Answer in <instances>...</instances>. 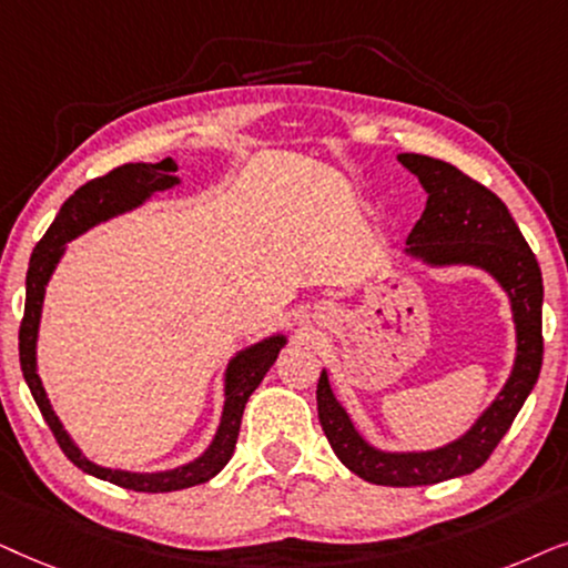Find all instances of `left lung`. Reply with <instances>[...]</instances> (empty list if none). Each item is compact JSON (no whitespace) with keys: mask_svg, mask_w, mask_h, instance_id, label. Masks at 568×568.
I'll return each instance as SVG.
<instances>
[{"mask_svg":"<svg viewBox=\"0 0 568 568\" xmlns=\"http://www.w3.org/2000/svg\"><path fill=\"white\" fill-rule=\"evenodd\" d=\"M397 161L418 176L428 194L426 210L407 236L403 254L430 270L473 267L494 277L509 298L517 337L509 379L498 395L463 436L436 449L392 452L374 447L355 428L332 392L327 368H322L316 410L339 463L376 486L405 488L470 475L509 430L542 366V275L509 210L490 189L436 158L399 153Z\"/></svg>","mask_w":568,"mask_h":568,"instance_id":"left-lung-1","label":"left lung"}]
</instances>
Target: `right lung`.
Masks as SVG:
<instances>
[{
  "instance_id": "obj_1",
  "label": "right lung",
  "mask_w": 568,
  "mask_h": 568,
  "mask_svg": "<svg viewBox=\"0 0 568 568\" xmlns=\"http://www.w3.org/2000/svg\"><path fill=\"white\" fill-rule=\"evenodd\" d=\"M179 165L171 158H163L161 163H126L105 173L101 179L88 181L80 186L70 200L64 202L59 215L51 223L47 236L38 241L33 254H30L28 275H26V316L20 324V368L26 376V384L30 387L38 410H41L43 420L49 423L51 434L57 436L59 447L82 473L93 475V478L109 480L113 486L142 490V494H169V490H181L200 486L215 478L217 473L229 465L236 449V438L241 428V415H244L246 399L252 392L260 387L264 374L270 372L272 363L277 361V353L288 343V335L275 332V335L260 339V343L241 347L225 366L223 376V413L221 423L213 442L200 457L192 463H184L171 470H155V473H134V470H116V467L95 465L93 459L82 455V449L74 444V438L67 434V428L59 420L54 407L49 403L47 389H43L41 376H38V327H41V312L43 298H47V285L51 275H54L57 264L62 262L67 252V244L72 239L82 236V233L93 229L98 223L111 221V217L132 213L145 205V202L155 192H165L181 184L176 176Z\"/></svg>"
}]
</instances>
